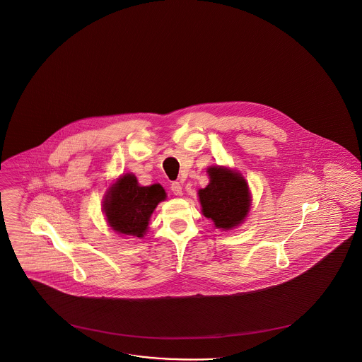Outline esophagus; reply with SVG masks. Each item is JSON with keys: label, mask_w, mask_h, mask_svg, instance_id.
<instances>
[{"label": "esophagus", "mask_w": 362, "mask_h": 362, "mask_svg": "<svg viewBox=\"0 0 362 362\" xmlns=\"http://www.w3.org/2000/svg\"><path fill=\"white\" fill-rule=\"evenodd\" d=\"M170 189H172L173 193L175 196H181L182 194V185L180 182H173Z\"/></svg>", "instance_id": "34e87169"}]
</instances>
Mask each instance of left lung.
Masks as SVG:
<instances>
[{
	"label": "left lung",
	"mask_w": 362,
	"mask_h": 362,
	"mask_svg": "<svg viewBox=\"0 0 362 362\" xmlns=\"http://www.w3.org/2000/svg\"><path fill=\"white\" fill-rule=\"evenodd\" d=\"M209 185L199 189V200L204 216L215 228L230 230L244 222L250 209V193L245 178L228 168L207 169Z\"/></svg>",
	"instance_id": "8db88e82"
}]
</instances>
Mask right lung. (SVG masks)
<instances>
[{
  "instance_id": "right-lung-1",
  "label": "right lung",
  "mask_w": 362,
  "mask_h": 362,
  "mask_svg": "<svg viewBox=\"0 0 362 362\" xmlns=\"http://www.w3.org/2000/svg\"><path fill=\"white\" fill-rule=\"evenodd\" d=\"M166 199L159 185L140 187L134 174H125L113 184L103 200L109 226L122 235L143 237L156 206Z\"/></svg>"
}]
</instances>
